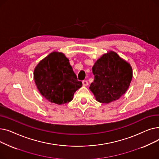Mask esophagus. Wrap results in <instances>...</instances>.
<instances>
[{
	"instance_id": "obj_1",
	"label": "esophagus",
	"mask_w": 159,
	"mask_h": 159,
	"mask_svg": "<svg viewBox=\"0 0 159 159\" xmlns=\"http://www.w3.org/2000/svg\"><path fill=\"white\" fill-rule=\"evenodd\" d=\"M82 84H83V86H87L88 85V80H83V81H82Z\"/></svg>"
}]
</instances>
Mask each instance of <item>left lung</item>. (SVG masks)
<instances>
[{
    "label": "left lung",
    "mask_w": 159,
    "mask_h": 159,
    "mask_svg": "<svg viewBox=\"0 0 159 159\" xmlns=\"http://www.w3.org/2000/svg\"><path fill=\"white\" fill-rule=\"evenodd\" d=\"M94 80L89 86L99 102L108 104L127 91L132 79L130 65L113 52L104 54L92 68Z\"/></svg>",
    "instance_id": "8db88e82"
}]
</instances>
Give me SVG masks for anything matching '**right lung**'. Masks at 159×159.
Masks as SVG:
<instances>
[{
    "label": "right lung",
    "mask_w": 159,
    "mask_h": 159,
    "mask_svg": "<svg viewBox=\"0 0 159 159\" xmlns=\"http://www.w3.org/2000/svg\"><path fill=\"white\" fill-rule=\"evenodd\" d=\"M34 79L41 95L49 102L62 104L70 102L82 86L62 53L53 52L41 61L34 71Z\"/></svg>",
    "instance_id": "right-lung-1"
}]
</instances>
